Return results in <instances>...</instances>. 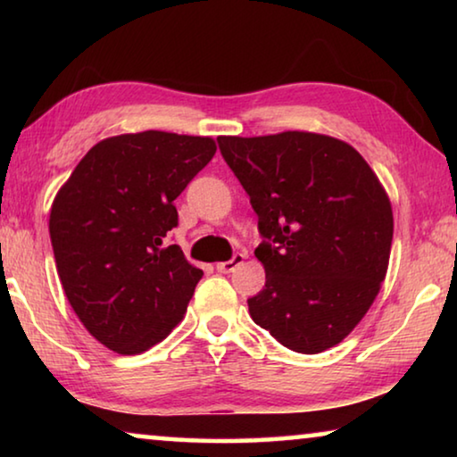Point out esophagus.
<instances>
[{"label":"esophagus","mask_w":457,"mask_h":457,"mask_svg":"<svg viewBox=\"0 0 457 457\" xmlns=\"http://www.w3.org/2000/svg\"><path fill=\"white\" fill-rule=\"evenodd\" d=\"M244 258H245L244 253H234V256H231V260H228V262H220V264L215 266V268H218V272L229 274V272H234V270H236L239 264H242Z\"/></svg>","instance_id":"esophagus-1"}]
</instances>
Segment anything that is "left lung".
Wrapping results in <instances>:
<instances>
[{
  "mask_svg": "<svg viewBox=\"0 0 457 457\" xmlns=\"http://www.w3.org/2000/svg\"><path fill=\"white\" fill-rule=\"evenodd\" d=\"M264 237L266 286L247 298L253 322L286 349L316 354L357 327L381 290L393 242L383 185L359 151L327 135L286 130L220 137Z\"/></svg>",
  "mask_w": 457,
  "mask_h": 457,
  "instance_id": "left-lung-1",
  "label": "left lung"
}]
</instances>
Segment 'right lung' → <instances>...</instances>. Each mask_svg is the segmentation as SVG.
Here are the masks:
<instances>
[{
	"label": "right lung",
	"instance_id": "1",
	"mask_svg": "<svg viewBox=\"0 0 457 457\" xmlns=\"http://www.w3.org/2000/svg\"><path fill=\"white\" fill-rule=\"evenodd\" d=\"M215 143L145 130L96 143L62 185L50 239L66 298L106 349L138 354L181 322L201 280L179 245L173 201L210 163Z\"/></svg>",
	"mask_w": 457,
	"mask_h": 457
}]
</instances>
